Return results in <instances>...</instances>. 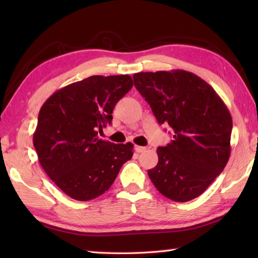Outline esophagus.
<instances>
[{"label": "esophagus", "instance_id": "34e87169", "mask_svg": "<svg viewBox=\"0 0 258 258\" xmlns=\"http://www.w3.org/2000/svg\"><path fill=\"white\" fill-rule=\"evenodd\" d=\"M134 149H135V151L139 152V154H140V152H143V151H146L147 148H146V147H141V146H135Z\"/></svg>", "mask_w": 258, "mask_h": 258}]
</instances>
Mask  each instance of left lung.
<instances>
[{
  "label": "left lung",
  "mask_w": 258,
  "mask_h": 258,
  "mask_svg": "<svg viewBox=\"0 0 258 258\" xmlns=\"http://www.w3.org/2000/svg\"><path fill=\"white\" fill-rule=\"evenodd\" d=\"M134 86L173 140L158 147V164L148 171L166 198L185 203L199 197L228 163L232 118L213 87L185 71L134 74Z\"/></svg>",
  "instance_id": "8db88e82"
}]
</instances>
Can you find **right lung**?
Instances as JSON below:
<instances>
[{"mask_svg": "<svg viewBox=\"0 0 258 258\" xmlns=\"http://www.w3.org/2000/svg\"><path fill=\"white\" fill-rule=\"evenodd\" d=\"M132 86L128 75L91 76L56 91L42 106L35 150L45 173L71 198L89 202L103 195L132 158L131 142L98 138Z\"/></svg>", "mask_w": 258, "mask_h": 258, "instance_id": "add662e5", "label": "right lung"}]
</instances>
